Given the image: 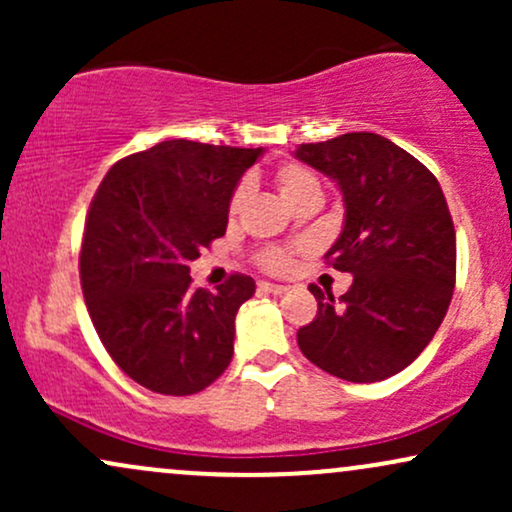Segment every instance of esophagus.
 <instances>
[{
  "instance_id": "obj_1",
  "label": "esophagus",
  "mask_w": 512,
  "mask_h": 512,
  "mask_svg": "<svg viewBox=\"0 0 512 512\" xmlns=\"http://www.w3.org/2000/svg\"><path fill=\"white\" fill-rule=\"evenodd\" d=\"M257 289H260L262 293H272V296H281V293H286V286L269 284V281H260V284H257Z\"/></svg>"
}]
</instances>
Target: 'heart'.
Instances as JSON below:
<instances>
[{
  "label": "heart",
  "instance_id": "heart-1",
  "mask_svg": "<svg viewBox=\"0 0 512 512\" xmlns=\"http://www.w3.org/2000/svg\"><path fill=\"white\" fill-rule=\"evenodd\" d=\"M274 185L276 190H279L281 199H284L289 207H293L296 202H301L303 197L320 195V180H317L313 170L301 166V163H284V166L276 168ZM243 199H245V185H240L236 187V192H233L228 211H231V214H238ZM257 262H260L264 269H269V272H286L291 264V255L286 250L267 248L257 255Z\"/></svg>",
  "mask_w": 512,
  "mask_h": 512
}]
</instances>
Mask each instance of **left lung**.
<instances>
[{
  "label": "left lung",
  "mask_w": 512,
  "mask_h": 512,
  "mask_svg": "<svg viewBox=\"0 0 512 512\" xmlns=\"http://www.w3.org/2000/svg\"><path fill=\"white\" fill-rule=\"evenodd\" d=\"M298 161L337 182L344 228L325 260L354 284L339 301L310 284L317 315L303 356L349 383H378L414 361L455 291V226L436 175L373 132L301 144Z\"/></svg>",
  "instance_id": "obj_1"
}]
</instances>
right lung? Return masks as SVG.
Here are the masks:
<instances>
[{"label":"right lung","instance_id":"obj_1","mask_svg":"<svg viewBox=\"0 0 512 512\" xmlns=\"http://www.w3.org/2000/svg\"><path fill=\"white\" fill-rule=\"evenodd\" d=\"M262 149L170 139L108 170L86 214L79 272L93 327L134 383L195 395L233 358L255 281L192 289L190 262L228 226L238 180Z\"/></svg>","mask_w":512,"mask_h":512}]
</instances>
